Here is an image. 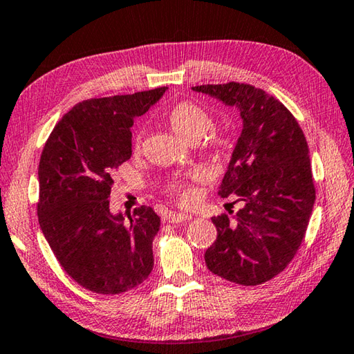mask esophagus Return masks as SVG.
I'll return each instance as SVG.
<instances>
[{
    "label": "esophagus",
    "instance_id": "34e87169",
    "mask_svg": "<svg viewBox=\"0 0 354 354\" xmlns=\"http://www.w3.org/2000/svg\"><path fill=\"white\" fill-rule=\"evenodd\" d=\"M192 218L194 216L189 214H176V212H169V214L165 215V220L169 223H184V221H190Z\"/></svg>",
    "mask_w": 354,
    "mask_h": 354
}]
</instances>
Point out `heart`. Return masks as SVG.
<instances>
[{
  "label": "heart",
  "instance_id": "b5f03b06",
  "mask_svg": "<svg viewBox=\"0 0 354 354\" xmlns=\"http://www.w3.org/2000/svg\"><path fill=\"white\" fill-rule=\"evenodd\" d=\"M167 120H169L171 130L175 131L179 138L189 140V142H196V140L205 136V134L212 131V128H214V118H212V114L205 110L204 106L190 100H183L173 106L169 111V115H167ZM140 140H142V133L139 131L136 134V138H134V145H136V149H139ZM230 145H232V140H230L227 134L214 131L209 134L207 149L210 153H214L215 156L224 155V153L230 149ZM190 178L198 179L199 173H192ZM170 189L181 201L185 203L190 199V190L185 187L181 181L171 183Z\"/></svg>",
  "mask_w": 354,
  "mask_h": 354
}]
</instances>
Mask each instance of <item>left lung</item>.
I'll return each instance as SVG.
<instances>
[{
    "label": "left lung",
    "instance_id": "8db88e82",
    "mask_svg": "<svg viewBox=\"0 0 354 354\" xmlns=\"http://www.w3.org/2000/svg\"><path fill=\"white\" fill-rule=\"evenodd\" d=\"M240 110L243 130L218 190L236 195L234 220L212 218L216 240L205 250L209 271L244 286L261 285L289 265L310 221L314 189L310 150L299 122L272 95L248 83L199 85Z\"/></svg>",
    "mask_w": 354,
    "mask_h": 354
}]
</instances>
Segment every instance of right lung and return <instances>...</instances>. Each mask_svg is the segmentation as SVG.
Wrapping results in <instances>:
<instances>
[{"mask_svg": "<svg viewBox=\"0 0 354 354\" xmlns=\"http://www.w3.org/2000/svg\"><path fill=\"white\" fill-rule=\"evenodd\" d=\"M165 86L77 104L54 127L38 165L37 214L43 235L71 279L88 291L120 294L153 269L160 218L151 207L110 212L115 170L131 158L134 118L162 97Z\"/></svg>", "mask_w": 354, "mask_h": 354, "instance_id": "add662e5", "label": "right lung"}]
</instances>
